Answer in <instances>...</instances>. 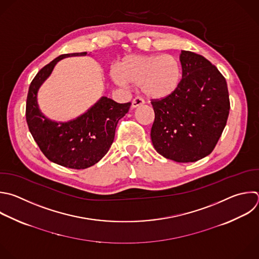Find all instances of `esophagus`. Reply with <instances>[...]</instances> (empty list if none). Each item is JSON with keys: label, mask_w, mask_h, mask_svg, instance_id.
<instances>
[{"label": "esophagus", "mask_w": 259, "mask_h": 259, "mask_svg": "<svg viewBox=\"0 0 259 259\" xmlns=\"http://www.w3.org/2000/svg\"><path fill=\"white\" fill-rule=\"evenodd\" d=\"M144 105V101L141 99V98H135L133 101H132V104H131V107L132 109H135L137 107H140Z\"/></svg>", "instance_id": "esophagus-1"}]
</instances>
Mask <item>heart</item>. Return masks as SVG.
<instances>
[{
  "label": "heart",
  "mask_w": 259,
  "mask_h": 259,
  "mask_svg": "<svg viewBox=\"0 0 259 259\" xmlns=\"http://www.w3.org/2000/svg\"><path fill=\"white\" fill-rule=\"evenodd\" d=\"M113 80L121 85H139L143 96L162 100L176 93L181 84L183 69L173 55H129L112 70Z\"/></svg>",
  "instance_id": "1"
}]
</instances>
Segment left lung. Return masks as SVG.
<instances>
[{"instance_id": "8db88e82", "label": "left lung", "mask_w": 259, "mask_h": 259, "mask_svg": "<svg viewBox=\"0 0 259 259\" xmlns=\"http://www.w3.org/2000/svg\"><path fill=\"white\" fill-rule=\"evenodd\" d=\"M181 84L175 94L151 102L150 137L155 150L178 162H193L215 147L230 112L225 77L201 55L182 51Z\"/></svg>"}]
</instances>
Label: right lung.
<instances>
[{"label":"right lung","instance_id":"obj_1","mask_svg":"<svg viewBox=\"0 0 259 259\" xmlns=\"http://www.w3.org/2000/svg\"><path fill=\"white\" fill-rule=\"evenodd\" d=\"M86 55V52L65 54L46 65L31 81L26 101V122L42 153L55 163L76 169L90 167L105 156L114 141L119 120L131 106L102 97L84 114L68 122L52 121L40 112L37 93L56 64L64 58Z\"/></svg>","mask_w":259,"mask_h":259}]
</instances>
